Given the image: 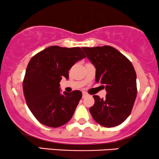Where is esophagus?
<instances>
[{
    "instance_id": "1",
    "label": "esophagus",
    "mask_w": 159,
    "mask_h": 159,
    "mask_svg": "<svg viewBox=\"0 0 159 159\" xmlns=\"http://www.w3.org/2000/svg\"><path fill=\"white\" fill-rule=\"evenodd\" d=\"M88 93H86V92H83L82 93V96H83V98H84V97H86V96H88Z\"/></svg>"
}]
</instances>
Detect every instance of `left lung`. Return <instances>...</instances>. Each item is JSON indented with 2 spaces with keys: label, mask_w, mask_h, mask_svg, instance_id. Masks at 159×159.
Returning <instances> with one entry per match:
<instances>
[{
  "label": "left lung",
  "mask_w": 159,
  "mask_h": 159,
  "mask_svg": "<svg viewBox=\"0 0 159 159\" xmlns=\"http://www.w3.org/2000/svg\"><path fill=\"white\" fill-rule=\"evenodd\" d=\"M96 67V82L107 90L106 97L93 96L90 112L95 121L111 128L123 123L132 112L137 96L136 72L131 61L114 47L82 48Z\"/></svg>",
  "instance_id": "obj_1"
}]
</instances>
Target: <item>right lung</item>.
Listing matches in <instances>:
<instances>
[{"instance_id":"1","label":"right lung","mask_w":159,"mask_h":159,"mask_svg":"<svg viewBox=\"0 0 159 159\" xmlns=\"http://www.w3.org/2000/svg\"><path fill=\"white\" fill-rule=\"evenodd\" d=\"M86 55L79 47L54 45L35 54L27 64L23 92L27 107L40 123L57 128L73 116L82 93L60 92L62 78H69V70Z\"/></svg>"}]
</instances>
